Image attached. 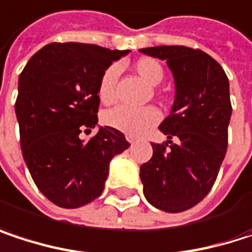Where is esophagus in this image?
Masks as SVG:
<instances>
[{
  "label": "esophagus",
  "mask_w": 252,
  "mask_h": 252,
  "mask_svg": "<svg viewBox=\"0 0 252 252\" xmlns=\"http://www.w3.org/2000/svg\"><path fill=\"white\" fill-rule=\"evenodd\" d=\"M126 141H128V143H131V144L137 141V137H135V135H131V134H126Z\"/></svg>",
  "instance_id": "34e87169"
}]
</instances>
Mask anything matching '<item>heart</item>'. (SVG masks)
<instances>
[{
	"label": "heart",
	"instance_id": "b5f03b06",
	"mask_svg": "<svg viewBox=\"0 0 252 252\" xmlns=\"http://www.w3.org/2000/svg\"><path fill=\"white\" fill-rule=\"evenodd\" d=\"M134 70L144 81H147L152 86H158L165 76L163 67L160 65L159 61L153 58H140L134 64ZM118 76H120L118 65H111L100 77L97 94L99 99L106 105L115 100V83ZM102 120L105 126H111L117 131L131 135H138L159 123L160 112L155 106H143V108L115 106L106 111Z\"/></svg>",
	"mask_w": 252,
	"mask_h": 252
}]
</instances>
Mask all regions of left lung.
I'll use <instances>...</instances> for the list:
<instances>
[{
	"mask_svg": "<svg viewBox=\"0 0 252 252\" xmlns=\"http://www.w3.org/2000/svg\"><path fill=\"white\" fill-rule=\"evenodd\" d=\"M140 52L165 60L175 80L171 114L159 126L166 143H152L140 166L147 201L168 213L198 204L212 189L227 149L232 115L229 80L209 54L187 46H153Z\"/></svg>",
	"mask_w": 252,
	"mask_h": 252,
	"instance_id": "left-lung-1",
	"label": "left lung"
}]
</instances>
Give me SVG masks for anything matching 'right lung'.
Returning a JSON list of instances; mask_svg holds the SVG:
<instances>
[{
    "instance_id": "right-lung-1",
    "label": "right lung",
    "mask_w": 252,
    "mask_h": 252,
    "mask_svg": "<svg viewBox=\"0 0 252 252\" xmlns=\"http://www.w3.org/2000/svg\"><path fill=\"white\" fill-rule=\"evenodd\" d=\"M128 52L49 43L19 77L16 115L23 159L39 191L60 207L77 209L97 198L109 162L129 147L124 134L111 126H100L87 143L78 137L83 128L97 124L100 77Z\"/></svg>"
}]
</instances>
